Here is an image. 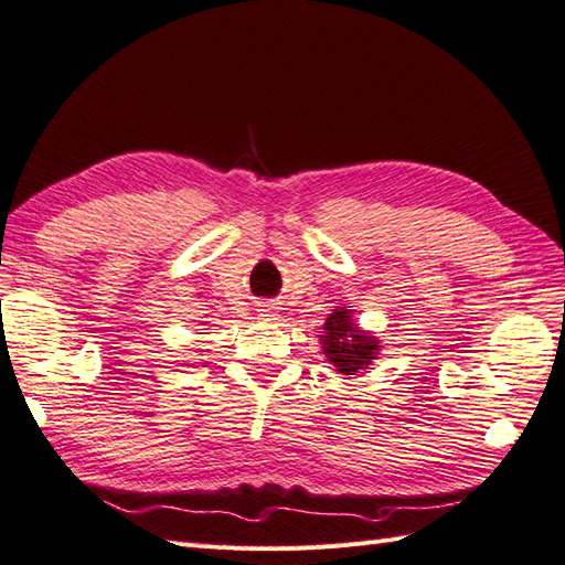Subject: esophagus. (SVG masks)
<instances>
[{"instance_id":"esophagus-1","label":"esophagus","mask_w":565,"mask_h":565,"mask_svg":"<svg viewBox=\"0 0 565 565\" xmlns=\"http://www.w3.org/2000/svg\"><path fill=\"white\" fill-rule=\"evenodd\" d=\"M262 311H264V316H273V313H270V311H273V309H270V306H264V309H262Z\"/></svg>"}]
</instances>
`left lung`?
Returning <instances> with one entry per match:
<instances>
[{"label":"left lung","instance_id":"obj_1","mask_svg":"<svg viewBox=\"0 0 565 565\" xmlns=\"http://www.w3.org/2000/svg\"><path fill=\"white\" fill-rule=\"evenodd\" d=\"M322 353L339 374L365 370L380 353V339L361 330L349 309H334L320 334Z\"/></svg>","mask_w":565,"mask_h":565}]
</instances>
